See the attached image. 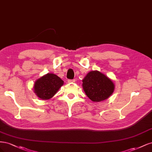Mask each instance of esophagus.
I'll return each mask as SVG.
<instances>
[{"label":"esophagus","mask_w":152,"mask_h":152,"mask_svg":"<svg viewBox=\"0 0 152 152\" xmlns=\"http://www.w3.org/2000/svg\"><path fill=\"white\" fill-rule=\"evenodd\" d=\"M68 83H74L75 80L74 79H73V80H68Z\"/></svg>","instance_id":"esophagus-1"}]
</instances>
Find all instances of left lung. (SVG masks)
<instances>
[{"label":"left lung","instance_id":"1","mask_svg":"<svg viewBox=\"0 0 152 152\" xmlns=\"http://www.w3.org/2000/svg\"><path fill=\"white\" fill-rule=\"evenodd\" d=\"M82 88L93 102H101L108 99L115 90L112 80L98 70L89 72L82 80Z\"/></svg>","mask_w":152,"mask_h":152}]
</instances>
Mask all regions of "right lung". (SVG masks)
<instances>
[{
  "instance_id": "right-lung-1",
  "label": "right lung",
  "mask_w": 152,
  "mask_h": 152,
  "mask_svg": "<svg viewBox=\"0 0 152 152\" xmlns=\"http://www.w3.org/2000/svg\"><path fill=\"white\" fill-rule=\"evenodd\" d=\"M64 82L54 73H48L36 80L34 85V93L43 100L49 99L56 94Z\"/></svg>"
}]
</instances>
